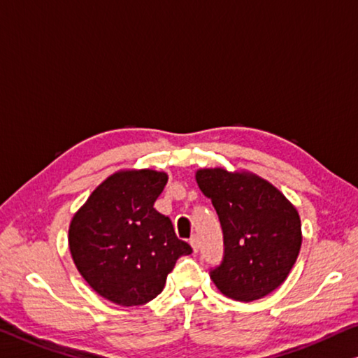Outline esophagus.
<instances>
[{
    "label": "esophagus",
    "instance_id": "obj_1",
    "mask_svg": "<svg viewBox=\"0 0 358 358\" xmlns=\"http://www.w3.org/2000/svg\"><path fill=\"white\" fill-rule=\"evenodd\" d=\"M190 246H192V250H194L195 252L198 251V236H192V238H190Z\"/></svg>",
    "mask_w": 358,
    "mask_h": 358
}]
</instances>
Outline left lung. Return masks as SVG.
Here are the masks:
<instances>
[{"mask_svg": "<svg viewBox=\"0 0 358 358\" xmlns=\"http://www.w3.org/2000/svg\"><path fill=\"white\" fill-rule=\"evenodd\" d=\"M196 182L219 216L224 256L210 271L224 296L240 302L277 289L298 259L302 234L296 208L282 192L251 173L198 169Z\"/></svg>", "mask_w": 358, "mask_h": 358, "instance_id": "8db88e82", "label": "left lung"}]
</instances>
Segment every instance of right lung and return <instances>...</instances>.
Here are the masks:
<instances>
[{
	"label": "right lung",
	"instance_id": "1",
	"mask_svg": "<svg viewBox=\"0 0 358 358\" xmlns=\"http://www.w3.org/2000/svg\"><path fill=\"white\" fill-rule=\"evenodd\" d=\"M168 174L139 169L107 178L75 213L69 229L73 262L87 285L120 306H141L162 293L189 243L153 205Z\"/></svg>",
	"mask_w": 358,
	"mask_h": 358
}]
</instances>
